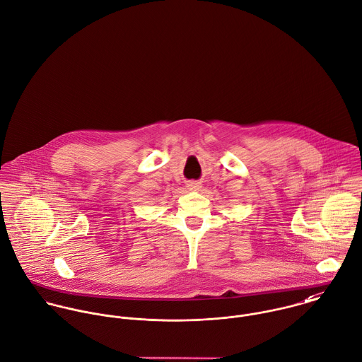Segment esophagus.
I'll return each instance as SVG.
<instances>
[{
	"instance_id": "1",
	"label": "esophagus",
	"mask_w": 362,
	"mask_h": 362,
	"mask_svg": "<svg viewBox=\"0 0 362 362\" xmlns=\"http://www.w3.org/2000/svg\"><path fill=\"white\" fill-rule=\"evenodd\" d=\"M200 187H202V183H200V182H196V180L187 182V189H190V190H199Z\"/></svg>"
}]
</instances>
